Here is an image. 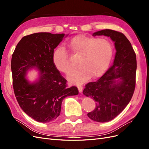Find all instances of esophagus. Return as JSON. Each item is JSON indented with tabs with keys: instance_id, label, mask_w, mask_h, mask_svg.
<instances>
[{
	"instance_id": "1",
	"label": "esophagus",
	"mask_w": 149,
	"mask_h": 149,
	"mask_svg": "<svg viewBox=\"0 0 149 149\" xmlns=\"http://www.w3.org/2000/svg\"><path fill=\"white\" fill-rule=\"evenodd\" d=\"M78 89L79 93H81L83 91V86H78Z\"/></svg>"
}]
</instances>
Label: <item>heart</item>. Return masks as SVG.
Instances as JSON below:
<instances>
[{"label":"heart","instance_id":"1","mask_svg":"<svg viewBox=\"0 0 149 149\" xmlns=\"http://www.w3.org/2000/svg\"><path fill=\"white\" fill-rule=\"evenodd\" d=\"M71 53L79 58L80 68L68 76L69 81L81 84L90 77L97 78L105 73L113 55L112 44L106 38H98L79 35L71 38L68 43ZM53 62L61 73L69 74L73 70L69 53L64 47H58L53 54Z\"/></svg>","mask_w":149,"mask_h":149}]
</instances>
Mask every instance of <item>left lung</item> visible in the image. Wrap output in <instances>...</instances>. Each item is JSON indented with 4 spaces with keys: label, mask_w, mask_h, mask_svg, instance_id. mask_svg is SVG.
I'll use <instances>...</instances> for the list:
<instances>
[{
    "label": "left lung",
    "mask_w": 149,
    "mask_h": 149,
    "mask_svg": "<svg viewBox=\"0 0 149 149\" xmlns=\"http://www.w3.org/2000/svg\"><path fill=\"white\" fill-rule=\"evenodd\" d=\"M109 37L116 49L113 64L95 82L85 86L83 94L93 98L96 107L88 113L99 123L109 122L123 111L130 102L136 88V55L129 40L120 31L106 29L93 34Z\"/></svg>",
    "instance_id": "left-lung-1"
}]
</instances>
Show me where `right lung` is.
Instances as JSON below:
<instances>
[{"mask_svg": "<svg viewBox=\"0 0 149 149\" xmlns=\"http://www.w3.org/2000/svg\"><path fill=\"white\" fill-rule=\"evenodd\" d=\"M65 33H35L18 43L11 61L13 88L19 106L35 120L49 123L60 116L67 96L77 95V87L68 88L67 81L54 65L53 54ZM32 67L40 71L38 82L30 84L24 77Z\"/></svg>", "mask_w": 149, "mask_h": 149, "instance_id": "add662e5", "label": "right lung"}]
</instances>
